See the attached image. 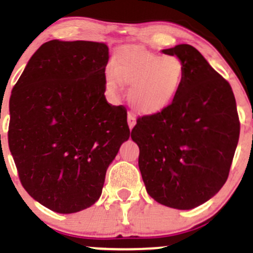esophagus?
<instances>
[{
    "instance_id": "esophagus-1",
    "label": "esophagus",
    "mask_w": 253,
    "mask_h": 253,
    "mask_svg": "<svg viewBox=\"0 0 253 253\" xmlns=\"http://www.w3.org/2000/svg\"><path fill=\"white\" fill-rule=\"evenodd\" d=\"M127 121H128V127H129V129L133 128L134 125H136V117H134L133 115L129 114V112H128V115H127Z\"/></svg>"
}]
</instances>
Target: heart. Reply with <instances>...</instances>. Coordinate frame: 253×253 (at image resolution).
<instances>
[{
	"instance_id": "b5f03b06",
	"label": "heart",
	"mask_w": 253,
	"mask_h": 253,
	"mask_svg": "<svg viewBox=\"0 0 253 253\" xmlns=\"http://www.w3.org/2000/svg\"><path fill=\"white\" fill-rule=\"evenodd\" d=\"M185 79V65L174 55L160 56L141 46H124L105 71L106 88L111 94L120 84L129 85V104L142 115L167 110L177 98Z\"/></svg>"
}]
</instances>
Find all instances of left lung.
Here are the masks:
<instances>
[{"label": "left lung", "mask_w": 253, "mask_h": 253, "mask_svg": "<svg viewBox=\"0 0 253 253\" xmlns=\"http://www.w3.org/2000/svg\"><path fill=\"white\" fill-rule=\"evenodd\" d=\"M163 52L182 60L183 84L167 110L137 119L131 137L148 195L170 208L192 209L228 180L240 136L236 101L197 48L181 44Z\"/></svg>", "instance_id": "8db88e82"}]
</instances>
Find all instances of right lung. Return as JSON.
Instances as JSON below:
<instances>
[{
  "instance_id": "add662e5",
  "label": "right lung",
  "mask_w": 253,
  "mask_h": 253,
  "mask_svg": "<svg viewBox=\"0 0 253 253\" xmlns=\"http://www.w3.org/2000/svg\"><path fill=\"white\" fill-rule=\"evenodd\" d=\"M103 42L51 40L35 51L9 99L8 145L28 193L56 213L99 200L129 138L127 110L106 101Z\"/></svg>"
}]
</instances>
